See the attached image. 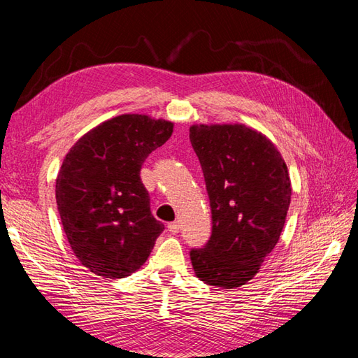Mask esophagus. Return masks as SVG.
<instances>
[{
	"mask_svg": "<svg viewBox=\"0 0 358 358\" xmlns=\"http://www.w3.org/2000/svg\"><path fill=\"white\" fill-rule=\"evenodd\" d=\"M167 231H169L171 234H178L180 232V224L177 222L169 223V224H167Z\"/></svg>",
	"mask_w": 358,
	"mask_h": 358,
	"instance_id": "esophagus-1",
	"label": "esophagus"
}]
</instances>
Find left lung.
I'll list each match as a JSON object with an SVG mask.
<instances>
[{"instance_id": "obj_1", "label": "left lung", "mask_w": 358, "mask_h": 358, "mask_svg": "<svg viewBox=\"0 0 358 358\" xmlns=\"http://www.w3.org/2000/svg\"><path fill=\"white\" fill-rule=\"evenodd\" d=\"M189 138L212 212V235L191 250L192 268L210 286L240 287L280 240L292 194L287 166L268 136L240 123L192 124Z\"/></svg>"}]
</instances>
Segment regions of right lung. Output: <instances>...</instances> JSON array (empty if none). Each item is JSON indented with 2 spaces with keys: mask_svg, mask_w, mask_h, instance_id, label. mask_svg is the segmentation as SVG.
<instances>
[{
  "mask_svg": "<svg viewBox=\"0 0 358 358\" xmlns=\"http://www.w3.org/2000/svg\"><path fill=\"white\" fill-rule=\"evenodd\" d=\"M172 132V121L123 113L90 129L66 154L55 183L59 218L75 257L95 275L138 271L163 232L140 171Z\"/></svg>",
  "mask_w": 358,
  "mask_h": 358,
  "instance_id": "right-lung-1",
  "label": "right lung"
}]
</instances>
